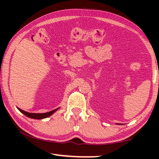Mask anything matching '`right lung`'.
I'll return each instance as SVG.
<instances>
[{
    "instance_id": "1",
    "label": "right lung",
    "mask_w": 159,
    "mask_h": 159,
    "mask_svg": "<svg viewBox=\"0 0 159 159\" xmlns=\"http://www.w3.org/2000/svg\"><path fill=\"white\" fill-rule=\"evenodd\" d=\"M17 109L20 110V111L21 113H22L24 115L26 116L29 117V118H34V119H43V118H48V117L50 116L51 115H52L54 113H55V111H57V110L60 109V107H59V108H57V109H55L52 110V111H50L49 112H46V113H43V114H41V113H40V114H39V113H29V112L24 111V110L18 108V107H17Z\"/></svg>"
}]
</instances>
